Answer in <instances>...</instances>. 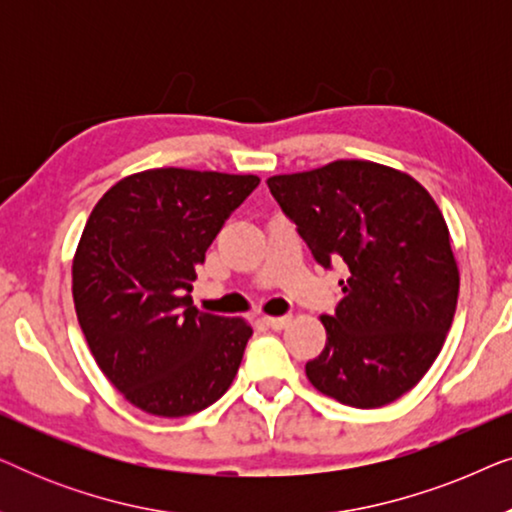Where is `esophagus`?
Returning a JSON list of instances; mask_svg holds the SVG:
<instances>
[{
  "label": "esophagus",
  "mask_w": 512,
  "mask_h": 512,
  "mask_svg": "<svg viewBox=\"0 0 512 512\" xmlns=\"http://www.w3.org/2000/svg\"><path fill=\"white\" fill-rule=\"evenodd\" d=\"M291 317H265V324H268L272 331H282V328H286V324H289Z\"/></svg>",
  "instance_id": "34e87169"
}]
</instances>
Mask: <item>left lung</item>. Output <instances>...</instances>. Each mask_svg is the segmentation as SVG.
I'll use <instances>...</instances> for the list:
<instances>
[{
    "instance_id": "left-lung-1",
    "label": "left lung",
    "mask_w": 512,
    "mask_h": 512,
    "mask_svg": "<svg viewBox=\"0 0 512 512\" xmlns=\"http://www.w3.org/2000/svg\"><path fill=\"white\" fill-rule=\"evenodd\" d=\"M321 268L345 265V298L324 314L326 347L305 363L321 394L382 408L422 380L443 349L459 296L450 230L408 174L368 160H335L268 179Z\"/></svg>"
}]
</instances>
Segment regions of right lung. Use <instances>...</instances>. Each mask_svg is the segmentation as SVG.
Returning a JSON list of instances; mask_svg holds the SVG:
<instances>
[{"instance_id":"add662e5","label":"right lung","mask_w":512,"mask_h":512,"mask_svg":"<svg viewBox=\"0 0 512 512\" xmlns=\"http://www.w3.org/2000/svg\"><path fill=\"white\" fill-rule=\"evenodd\" d=\"M254 174L160 167L125 177L97 202L76 249L74 305L90 352L139 410L186 417L226 394L251 326L195 310V265Z\"/></svg>"}]
</instances>
